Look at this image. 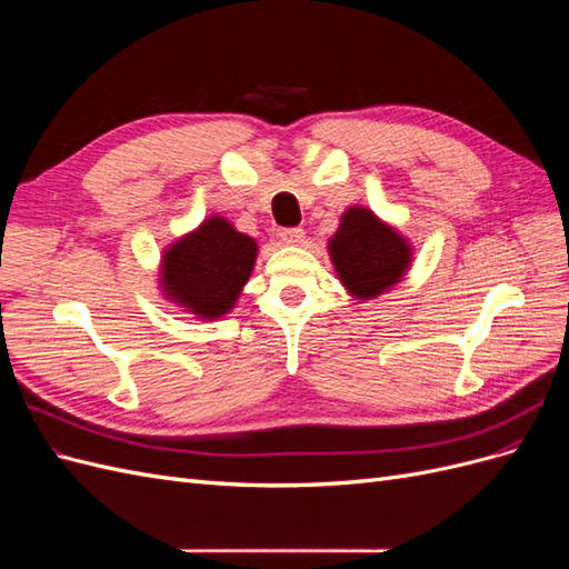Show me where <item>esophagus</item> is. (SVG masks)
Returning <instances> with one entry per match:
<instances>
[{"instance_id": "1", "label": "esophagus", "mask_w": 569, "mask_h": 569, "mask_svg": "<svg viewBox=\"0 0 569 569\" xmlns=\"http://www.w3.org/2000/svg\"><path fill=\"white\" fill-rule=\"evenodd\" d=\"M303 237H306V232L301 228H284L280 232V239L284 244H301Z\"/></svg>"}]
</instances>
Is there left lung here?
I'll return each mask as SVG.
<instances>
[{"instance_id": "8db88e82", "label": "left lung", "mask_w": 569, "mask_h": 569, "mask_svg": "<svg viewBox=\"0 0 569 569\" xmlns=\"http://www.w3.org/2000/svg\"><path fill=\"white\" fill-rule=\"evenodd\" d=\"M330 256L341 284L358 299H375L401 282L410 266L406 239L363 206L341 216L330 239Z\"/></svg>"}]
</instances>
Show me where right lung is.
<instances>
[{"label": "right lung", "mask_w": 569, "mask_h": 569, "mask_svg": "<svg viewBox=\"0 0 569 569\" xmlns=\"http://www.w3.org/2000/svg\"><path fill=\"white\" fill-rule=\"evenodd\" d=\"M256 251L253 239L226 218L203 220L163 251V295L203 320L226 316L249 280Z\"/></svg>", "instance_id": "right-lung-1"}]
</instances>
